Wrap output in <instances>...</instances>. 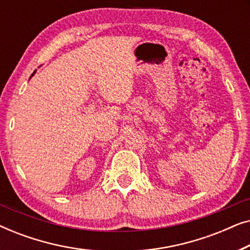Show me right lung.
I'll use <instances>...</instances> for the list:
<instances>
[{
	"mask_svg": "<svg viewBox=\"0 0 250 250\" xmlns=\"http://www.w3.org/2000/svg\"><path fill=\"white\" fill-rule=\"evenodd\" d=\"M33 75H34V74H33ZM33 75H32V76H33Z\"/></svg>",
	"mask_w": 250,
	"mask_h": 250,
	"instance_id": "right-lung-1",
	"label": "right lung"
}]
</instances>
